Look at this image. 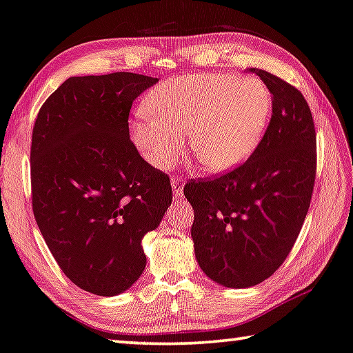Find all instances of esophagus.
<instances>
[{
	"mask_svg": "<svg viewBox=\"0 0 353 353\" xmlns=\"http://www.w3.org/2000/svg\"><path fill=\"white\" fill-rule=\"evenodd\" d=\"M183 185H185V181L181 177H174L171 181V187H172V193H174L176 198H182L183 194Z\"/></svg>",
	"mask_w": 353,
	"mask_h": 353,
	"instance_id": "esophagus-1",
	"label": "esophagus"
}]
</instances>
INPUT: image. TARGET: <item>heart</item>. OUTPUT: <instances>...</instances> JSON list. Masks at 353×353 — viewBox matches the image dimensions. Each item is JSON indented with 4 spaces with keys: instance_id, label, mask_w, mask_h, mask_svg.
<instances>
[{
    "instance_id": "obj_1",
    "label": "heart",
    "mask_w": 353,
    "mask_h": 353,
    "mask_svg": "<svg viewBox=\"0 0 353 353\" xmlns=\"http://www.w3.org/2000/svg\"><path fill=\"white\" fill-rule=\"evenodd\" d=\"M152 114H138L130 136L141 157L165 171L183 152L190 136L193 155L204 170L230 171L259 143L271 109L266 85L228 72L174 79L149 94Z\"/></svg>"
}]
</instances>
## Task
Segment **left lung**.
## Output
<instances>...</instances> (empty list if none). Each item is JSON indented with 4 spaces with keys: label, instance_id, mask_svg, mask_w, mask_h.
Returning <instances> with one entry per match:
<instances>
[{
    "label": "left lung",
    "instance_id": "8db88e82",
    "mask_svg": "<svg viewBox=\"0 0 353 353\" xmlns=\"http://www.w3.org/2000/svg\"><path fill=\"white\" fill-rule=\"evenodd\" d=\"M272 94L271 122L250 159L212 181L188 182L194 256L228 288L254 287L285 261L306 219L315 181V128L301 92L250 70Z\"/></svg>",
    "mask_w": 353,
    "mask_h": 353
}]
</instances>
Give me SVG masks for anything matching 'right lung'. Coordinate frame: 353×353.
I'll use <instances>...</instances> for the list:
<instances>
[{"label": "right lung", "instance_id": "obj_1", "mask_svg": "<svg viewBox=\"0 0 353 353\" xmlns=\"http://www.w3.org/2000/svg\"><path fill=\"white\" fill-rule=\"evenodd\" d=\"M157 82L134 72L70 77L34 122L36 223L66 277L99 296L143 274V238L172 201L170 177L139 155L128 130L133 101Z\"/></svg>", "mask_w": 353, "mask_h": 353}]
</instances>
